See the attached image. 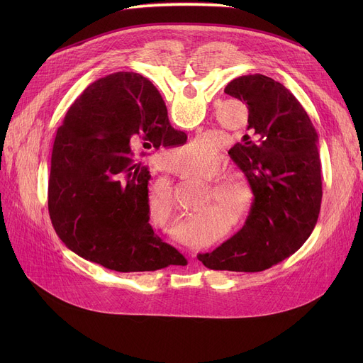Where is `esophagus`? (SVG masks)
Returning a JSON list of instances; mask_svg holds the SVG:
<instances>
[{
	"label": "esophagus",
	"mask_w": 363,
	"mask_h": 363,
	"mask_svg": "<svg viewBox=\"0 0 363 363\" xmlns=\"http://www.w3.org/2000/svg\"><path fill=\"white\" fill-rule=\"evenodd\" d=\"M189 256H191V262H194V257H196V255H194V252H191V253H189Z\"/></svg>",
	"instance_id": "esophagus-1"
}]
</instances>
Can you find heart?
<instances>
[{
	"instance_id": "heart-1",
	"label": "heart",
	"mask_w": 363,
	"mask_h": 363,
	"mask_svg": "<svg viewBox=\"0 0 363 363\" xmlns=\"http://www.w3.org/2000/svg\"><path fill=\"white\" fill-rule=\"evenodd\" d=\"M207 144L204 140H197L191 144L184 147H178L174 150L175 162H188V160H200L194 163L188 170L181 172V177L186 179H197L203 182H213L212 191L215 198L211 197L203 207H200L201 213L194 215L185 220L179 228V237L182 241L191 245H207L213 240L212 225L208 223L207 212H211V206L216 200V206L219 212L226 213L233 222L242 223L249 219L253 213L256 196L253 188L245 181L240 178L223 177L226 162L219 152H212L208 155ZM207 155L203 161L201 157ZM206 213L204 214L203 212ZM174 218V204H172L170 197L166 193H160L150 199V222L151 225L164 223Z\"/></svg>"
}]
</instances>
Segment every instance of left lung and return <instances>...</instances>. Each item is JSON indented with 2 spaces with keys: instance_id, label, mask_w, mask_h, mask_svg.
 <instances>
[{
  "instance_id": "1",
  "label": "left lung",
  "mask_w": 363,
  "mask_h": 363,
  "mask_svg": "<svg viewBox=\"0 0 363 363\" xmlns=\"http://www.w3.org/2000/svg\"><path fill=\"white\" fill-rule=\"evenodd\" d=\"M225 92L249 108L247 129L255 141L244 135L228 155L249 179L256 203L234 237L197 259L213 271L260 272L294 255L318 222V133L294 95L268 76H238Z\"/></svg>"
}]
</instances>
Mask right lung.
Here are the masks:
<instances>
[{
    "mask_svg": "<svg viewBox=\"0 0 363 363\" xmlns=\"http://www.w3.org/2000/svg\"><path fill=\"white\" fill-rule=\"evenodd\" d=\"M184 141L144 76L118 72L86 86L66 113L51 152L48 213L67 249L118 272L186 264L148 223L151 175L132 159L137 144Z\"/></svg>",
    "mask_w": 363,
    "mask_h": 363,
    "instance_id": "right-lung-1",
    "label": "right lung"
}]
</instances>
